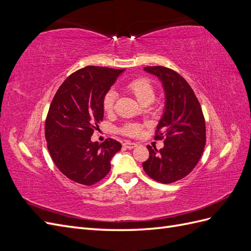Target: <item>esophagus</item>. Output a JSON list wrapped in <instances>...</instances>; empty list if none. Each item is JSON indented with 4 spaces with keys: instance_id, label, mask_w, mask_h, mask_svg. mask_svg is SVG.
<instances>
[{
    "instance_id": "34e87169",
    "label": "esophagus",
    "mask_w": 251,
    "mask_h": 251,
    "mask_svg": "<svg viewBox=\"0 0 251 251\" xmlns=\"http://www.w3.org/2000/svg\"><path fill=\"white\" fill-rule=\"evenodd\" d=\"M124 147L126 149H134V148L137 147V143H134V142H131V141H126L124 143Z\"/></svg>"
}]
</instances>
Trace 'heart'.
Here are the masks:
<instances>
[{"mask_svg": "<svg viewBox=\"0 0 251 251\" xmlns=\"http://www.w3.org/2000/svg\"><path fill=\"white\" fill-rule=\"evenodd\" d=\"M126 89L130 91L136 100H137L141 104L151 103L155 98L154 87L148 78H135L127 83ZM115 98L116 93L115 91L113 90H110L109 92L104 95L102 100V107L104 111L110 112L113 109ZM141 128L142 126L139 124H127L121 128V133L126 136H131V137H135V136H138L140 134Z\"/></svg>", "mask_w": 251, "mask_h": 251, "instance_id": "obj_1", "label": "heart"}]
</instances>
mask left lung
<instances>
[{"mask_svg": "<svg viewBox=\"0 0 251 251\" xmlns=\"http://www.w3.org/2000/svg\"><path fill=\"white\" fill-rule=\"evenodd\" d=\"M144 71L161 81L165 105L155 136L164 138V147L158 151L148 146L150 157L142 166L155 181L173 183L187 176L200 160L206 142L204 116L193 89L180 74L161 66L146 67Z\"/></svg>", "mask_w": 251, "mask_h": 251, "instance_id": "1", "label": "left lung"}]
</instances>
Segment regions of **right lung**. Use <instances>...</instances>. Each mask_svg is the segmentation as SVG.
<instances>
[{
	"mask_svg": "<svg viewBox=\"0 0 251 251\" xmlns=\"http://www.w3.org/2000/svg\"><path fill=\"white\" fill-rule=\"evenodd\" d=\"M124 71L82 68L62 83L50 104L45 124L48 151L57 169L79 184L92 185L107 176L121 149L112 138L98 143L91 136L102 121L104 95Z\"/></svg>",
	"mask_w": 251,
	"mask_h": 251,
	"instance_id": "1",
	"label": "right lung"
}]
</instances>
